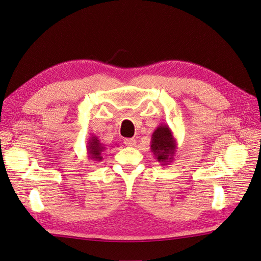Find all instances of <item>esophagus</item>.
I'll return each mask as SVG.
<instances>
[{"mask_svg": "<svg viewBox=\"0 0 261 261\" xmlns=\"http://www.w3.org/2000/svg\"><path fill=\"white\" fill-rule=\"evenodd\" d=\"M124 144L126 146H128V147H133V146L136 145V139L135 138H125Z\"/></svg>", "mask_w": 261, "mask_h": 261, "instance_id": "esophagus-1", "label": "esophagus"}]
</instances>
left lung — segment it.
Wrapping results in <instances>:
<instances>
[{"label":"left lung","instance_id":"8db88e82","mask_svg":"<svg viewBox=\"0 0 261 261\" xmlns=\"http://www.w3.org/2000/svg\"><path fill=\"white\" fill-rule=\"evenodd\" d=\"M150 148L154 159L162 165H169L174 161V155L177 152V141L174 133L168 125L161 124L153 130Z\"/></svg>","mask_w":261,"mask_h":261}]
</instances>
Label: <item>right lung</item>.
I'll return each instance as SVG.
<instances>
[{
	"label": "right lung",
	"mask_w": 261,
	"mask_h": 261,
	"mask_svg": "<svg viewBox=\"0 0 261 261\" xmlns=\"http://www.w3.org/2000/svg\"><path fill=\"white\" fill-rule=\"evenodd\" d=\"M87 154L91 161H97L100 162L103 159L102 156V152L107 149L105 145L101 143L100 139L96 135H91L88 139V143H87Z\"/></svg>",
	"instance_id": "right-lung-1"
}]
</instances>
